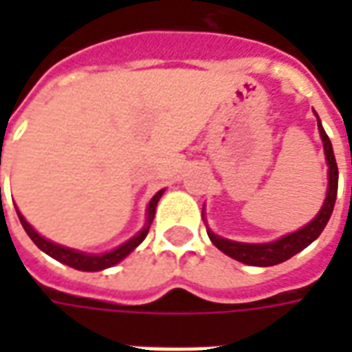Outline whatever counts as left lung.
<instances>
[{
    "label": "left lung",
    "instance_id": "8db88e82",
    "mask_svg": "<svg viewBox=\"0 0 352 352\" xmlns=\"http://www.w3.org/2000/svg\"><path fill=\"white\" fill-rule=\"evenodd\" d=\"M317 116V126L320 139H322V146H324L326 166H328V188H326V198L322 201L320 211L315 214V219L307 222L305 226H302L296 232H290L287 236L279 237L275 241H267V243H241V241H232L226 237H221L219 234H214L207 228V236L213 241V245L222 251L224 254H228L230 258L243 262L247 265H258V267H267V265H275L285 262V260L292 258L294 254L303 251L305 247H309L324 230V226L330 221L333 211V204H336V196H338V164H336V156H333V148L330 139L326 135L322 122ZM201 217L206 219V213L201 211Z\"/></svg>",
    "mask_w": 352,
    "mask_h": 352
}]
</instances>
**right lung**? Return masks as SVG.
Wrapping results in <instances>:
<instances>
[{
	"label": "right lung",
	"instance_id": "1",
	"mask_svg": "<svg viewBox=\"0 0 352 352\" xmlns=\"http://www.w3.org/2000/svg\"><path fill=\"white\" fill-rule=\"evenodd\" d=\"M164 192H166V188L158 190L153 196V199L148 201V206H146L145 226L139 230L135 236L130 237L128 241H124L122 245H118L113 251L100 252V254L77 251V249H72V247H65V245H58L54 243V241H50L47 237H43L41 234L24 219V214L20 213L19 207L14 206V209H16V214H19L20 222H22V226L26 230V234L30 236V239H32L45 254H49V256H52V258L58 260V262L69 265V267H75V270H79V272H101V270H107V267H113V265H116L118 262H122L131 251H135V247H139V245L143 243V239H145L146 234H148V228H151L154 213H156V206H158V201H160Z\"/></svg>",
	"mask_w": 352,
	"mask_h": 352
}]
</instances>
